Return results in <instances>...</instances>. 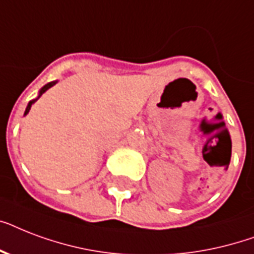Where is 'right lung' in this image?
Here are the masks:
<instances>
[{
  "mask_svg": "<svg viewBox=\"0 0 254 254\" xmlns=\"http://www.w3.org/2000/svg\"><path fill=\"white\" fill-rule=\"evenodd\" d=\"M58 83V80H55V81H51V83H47V84L46 85H43V87L41 88V91H39V93H38V97L37 99H34V100H31V101H29V104H27V107H26V111H25V116L27 115V113H29V111L30 109H31V105H33L34 103H35V101H37L38 99H39V97H41L42 95H43V93H45L46 91H47V89H49V88H51L53 87V85H55Z\"/></svg>",
  "mask_w": 254,
  "mask_h": 254,
  "instance_id": "right-lung-1",
  "label": "right lung"
}]
</instances>
